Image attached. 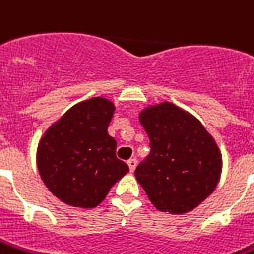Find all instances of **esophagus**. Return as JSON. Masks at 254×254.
Returning <instances> with one entry per match:
<instances>
[{
	"label": "esophagus",
	"instance_id": "esophagus-1",
	"mask_svg": "<svg viewBox=\"0 0 254 254\" xmlns=\"http://www.w3.org/2000/svg\"><path fill=\"white\" fill-rule=\"evenodd\" d=\"M127 165H129V170H130V172H133L134 168H136V165H137V161H136L134 158H130V160H127Z\"/></svg>",
	"mask_w": 254,
	"mask_h": 254
}]
</instances>
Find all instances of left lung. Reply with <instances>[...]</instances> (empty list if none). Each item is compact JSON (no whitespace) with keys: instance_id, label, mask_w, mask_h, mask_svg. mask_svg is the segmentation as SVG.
Wrapping results in <instances>:
<instances>
[{"instance_id":"8db88e82","label":"left lung","mask_w":254,"mask_h":254,"mask_svg":"<svg viewBox=\"0 0 254 254\" xmlns=\"http://www.w3.org/2000/svg\"><path fill=\"white\" fill-rule=\"evenodd\" d=\"M139 121L151 151L134 171L137 182L158 211H192L220 182L222 156L217 141L193 114L170 101L143 108Z\"/></svg>"}]
</instances>
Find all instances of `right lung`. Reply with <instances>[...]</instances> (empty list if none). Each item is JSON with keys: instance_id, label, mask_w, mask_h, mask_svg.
Instances as JSON below:
<instances>
[{"instance_id": "obj_1", "label": "right lung", "mask_w": 254, "mask_h": 254, "mask_svg": "<svg viewBox=\"0 0 254 254\" xmlns=\"http://www.w3.org/2000/svg\"><path fill=\"white\" fill-rule=\"evenodd\" d=\"M114 111L111 100L91 97L70 107L41 136L39 174L62 203L94 208L129 172L127 164L115 156L117 141L107 132Z\"/></svg>"}]
</instances>
